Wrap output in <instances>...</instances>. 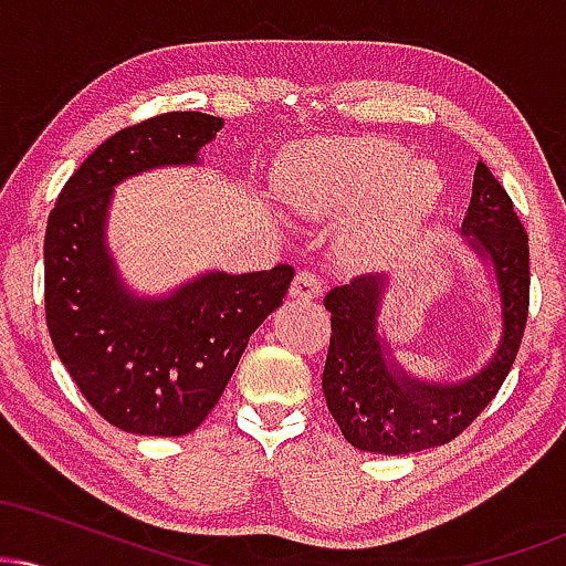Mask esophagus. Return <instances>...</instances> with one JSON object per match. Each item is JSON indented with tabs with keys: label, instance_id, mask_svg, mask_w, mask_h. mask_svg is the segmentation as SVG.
<instances>
[{
	"label": "esophagus",
	"instance_id": "esophagus-1",
	"mask_svg": "<svg viewBox=\"0 0 566 566\" xmlns=\"http://www.w3.org/2000/svg\"><path fill=\"white\" fill-rule=\"evenodd\" d=\"M290 292L295 297H305V301L319 297L324 292V279L319 274H314V271H297V276L292 279Z\"/></svg>",
	"mask_w": 566,
	"mask_h": 566
}]
</instances>
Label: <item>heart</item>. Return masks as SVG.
<instances>
[{"label": "heart", "instance_id": "1", "mask_svg": "<svg viewBox=\"0 0 566 566\" xmlns=\"http://www.w3.org/2000/svg\"><path fill=\"white\" fill-rule=\"evenodd\" d=\"M439 178L428 161H412L391 140L322 146L292 180L290 193L311 212H354L378 199L375 233L396 239L412 229L439 197Z\"/></svg>", "mask_w": 566, "mask_h": 566}]
</instances>
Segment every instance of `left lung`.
<instances>
[{
	"mask_svg": "<svg viewBox=\"0 0 566 566\" xmlns=\"http://www.w3.org/2000/svg\"><path fill=\"white\" fill-rule=\"evenodd\" d=\"M463 233L476 255L490 258L503 303V337L482 373L463 382L407 378L388 359L378 335V305L386 276H356L324 297L329 311L322 388L335 423L350 444L367 452L409 454L452 441L482 415L509 378L530 314V239L500 180L479 161Z\"/></svg>",
	"mask_w": 566,
	"mask_h": 566,
	"instance_id": "left-lung-1",
	"label": "left lung"
}]
</instances>
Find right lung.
<instances>
[{
	"label": "right lung",
	"mask_w": 566,
	"mask_h": 566,
	"mask_svg": "<svg viewBox=\"0 0 566 566\" xmlns=\"http://www.w3.org/2000/svg\"><path fill=\"white\" fill-rule=\"evenodd\" d=\"M220 116L167 112L119 129L57 193L44 233V316L71 380L103 420L143 437H184L218 405L247 340L282 305L295 269L212 274L161 301L133 297L106 250L119 180L197 165Z\"/></svg>",
	"instance_id": "add662e5"
}]
</instances>
